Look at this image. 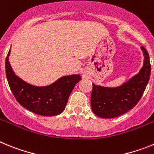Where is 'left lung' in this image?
Instances as JSON below:
<instances>
[{
  "label": "left lung",
  "mask_w": 154,
  "mask_h": 154,
  "mask_svg": "<svg viewBox=\"0 0 154 154\" xmlns=\"http://www.w3.org/2000/svg\"><path fill=\"white\" fill-rule=\"evenodd\" d=\"M144 55L143 65L139 73L123 85L104 87L92 84L91 107L97 116L115 118L126 113L138 103L147 85L150 76V62L147 51L140 48Z\"/></svg>",
  "instance_id": "8db88e82"
}]
</instances>
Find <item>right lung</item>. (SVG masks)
Wrapping results in <instances>:
<instances>
[{
  "instance_id": "add662e5",
  "label": "right lung",
  "mask_w": 154,
  "mask_h": 154,
  "mask_svg": "<svg viewBox=\"0 0 154 154\" xmlns=\"http://www.w3.org/2000/svg\"><path fill=\"white\" fill-rule=\"evenodd\" d=\"M10 53L9 51L5 61L6 76L11 90L19 104L38 115L53 116L62 113L71 92L81 80L80 75L62 76L49 85L35 86L16 75L9 62Z\"/></svg>"
}]
</instances>
